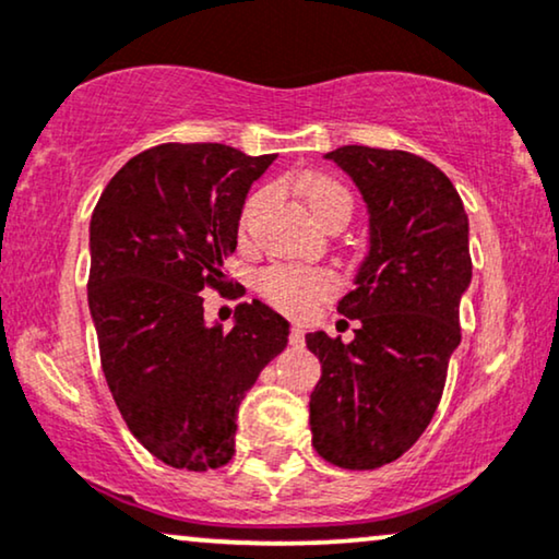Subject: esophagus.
Returning a JSON list of instances; mask_svg holds the SVG:
<instances>
[{
	"mask_svg": "<svg viewBox=\"0 0 559 559\" xmlns=\"http://www.w3.org/2000/svg\"><path fill=\"white\" fill-rule=\"evenodd\" d=\"M302 342H306V333H302L300 325H293V329H289V344L302 346Z\"/></svg>",
	"mask_w": 559,
	"mask_h": 559,
	"instance_id": "1",
	"label": "esophagus"
}]
</instances>
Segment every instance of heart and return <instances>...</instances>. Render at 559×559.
Wrapping results in <instances>:
<instances>
[{
	"mask_svg": "<svg viewBox=\"0 0 559 559\" xmlns=\"http://www.w3.org/2000/svg\"><path fill=\"white\" fill-rule=\"evenodd\" d=\"M302 198H306L310 213L318 217V223H329L333 217H344L349 221L354 200L352 192L329 177V174H308L300 182ZM264 202V190L253 192L246 198L241 210V228L251 223L253 213ZM259 289L274 308L285 310V313L302 316L313 310L318 302L336 293V277L329 270H318V266H295V264H277L270 266L262 277H259Z\"/></svg>",
	"mask_w": 559,
	"mask_h": 559,
	"instance_id": "b5f03b06",
	"label": "heart"
}]
</instances>
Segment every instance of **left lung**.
Instances as JSON below:
<instances>
[{
	"label": "left lung",
	"instance_id": "1",
	"mask_svg": "<svg viewBox=\"0 0 559 559\" xmlns=\"http://www.w3.org/2000/svg\"><path fill=\"white\" fill-rule=\"evenodd\" d=\"M325 158L367 202L369 253L338 300V313L359 321L354 342L306 336L321 359L310 431L331 465L377 469L408 452L439 408L473 280L469 226L454 185L421 156L342 146Z\"/></svg>",
	"mask_w": 559,
	"mask_h": 559
}]
</instances>
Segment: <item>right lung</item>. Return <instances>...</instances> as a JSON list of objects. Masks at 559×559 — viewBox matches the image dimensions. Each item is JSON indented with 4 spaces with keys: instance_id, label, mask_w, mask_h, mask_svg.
Returning a JSON list of instances; mask_svg holds the SVG:
<instances>
[{
    "instance_id": "1",
    "label": "right lung",
    "mask_w": 559,
    "mask_h": 559,
    "mask_svg": "<svg viewBox=\"0 0 559 559\" xmlns=\"http://www.w3.org/2000/svg\"><path fill=\"white\" fill-rule=\"evenodd\" d=\"M274 158L162 143L130 158L92 213L86 293L105 380L130 433L169 467L228 465L238 405L287 346L289 323L264 302H241L223 331L200 295L228 285L246 192Z\"/></svg>"
}]
</instances>
